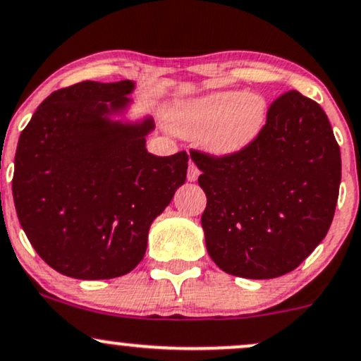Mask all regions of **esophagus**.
I'll list each match as a JSON object with an SVG mask.
<instances>
[{"label": "esophagus", "instance_id": "34e87169", "mask_svg": "<svg viewBox=\"0 0 361 361\" xmlns=\"http://www.w3.org/2000/svg\"><path fill=\"white\" fill-rule=\"evenodd\" d=\"M186 176H188V181H195L200 176V169H198V166L193 161H190L188 173H186Z\"/></svg>", "mask_w": 361, "mask_h": 361}]
</instances>
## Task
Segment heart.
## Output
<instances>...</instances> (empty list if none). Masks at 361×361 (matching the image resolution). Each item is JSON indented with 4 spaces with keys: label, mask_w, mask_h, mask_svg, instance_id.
Returning a JSON list of instances; mask_svg holds the SVG:
<instances>
[{
    "label": "heart",
    "mask_w": 361,
    "mask_h": 361,
    "mask_svg": "<svg viewBox=\"0 0 361 361\" xmlns=\"http://www.w3.org/2000/svg\"><path fill=\"white\" fill-rule=\"evenodd\" d=\"M269 106L260 94L224 90L178 102L168 123L183 137H200L210 154L230 158L245 151L267 123Z\"/></svg>",
    "instance_id": "heart-1"
}]
</instances>
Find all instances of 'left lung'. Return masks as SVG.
<instances>
[{"label": "left lung", "mask_w": 361, "mask_h": 361, "mask_svg": "<svg viewBox=\"0 0 361 361\" xmlns=\"http://www.w3.org/2000/svg\"><path fill=\"white\" fill-rule=\"evenodd\" d=\"M210 257L227 274L272 279L294 271L326 237L341 181L340 146L318 102L288 90L269 106L245 151H193Z\"/></svg>", "instance_id": "8db88e82"}]
</instances>
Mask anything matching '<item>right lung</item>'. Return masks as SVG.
I'll use <instances>...</instances> for the list:
<instances>
[{
  "label": "right lung",
  "mask_w": 361,
  "mask_h": 361,
  "mask_svg": "<svg viewBox=\"0 0 361 361\" xmlns=\"http://www.w3.org/2000/svg\"><path fill=\"white\" fill-rule=\"evenodd\" d=\"M131 80H85L51 92L20 134L13 200L30 244L75 279H112L145 257L151 224L186 180L188 154L146 149L153 119L111 121Z\"/></svg>",
  "instance_id": "right-lung-1"
}]
</instances>
